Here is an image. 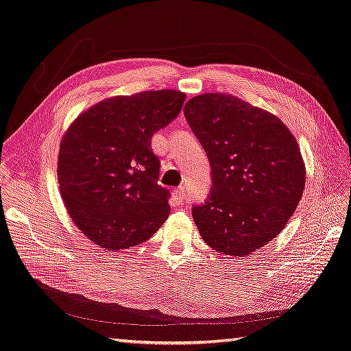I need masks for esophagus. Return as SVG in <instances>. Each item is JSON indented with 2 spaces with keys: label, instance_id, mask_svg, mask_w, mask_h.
<instances>
[{
  "label": "esophagus",
  "instance_id": "obj_1",
  "mask_svg": "<svg viewBox=\"0 0 351 351\" xmlns=\"http://www.w3.org/2000/svg\"><path fill=\"white\" fill-rule=\"evenodd\" d=\"M172 197H173L175 204H178V205L184 204V201L186 199V191H185V188H184V186H180V188L175 189V191H173V193H172Z\"/></svg>",
  "mask_w": 351,
  "mask_h": 351
}]
</instances>
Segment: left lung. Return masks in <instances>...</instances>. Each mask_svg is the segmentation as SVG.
I'll use <instances>...</instances> for the list:
<instances>
[{
  "instance_id": "obj_1",
  "label": "left lung",
  "mask_w": 351,
  "mask_h": 351,
  "mask_svg": "<svg viewBox=\"0 0 351 351\" xmlns=\"http://www.w3.org/2000/svg\"><path fill=\"white\" fill-rule=\"evenodd\" d=\"M184 114L213 179L208 198L193 205V221L218 253L249 256L279 234L302 198L300 146L276 115L234 95L193 97Z\"/></svg>"
}]
</instances>
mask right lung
I'll list each match as a JSON object with an SVG mask.
<instances>
[{"instance_id":"obj_1","label":"right lung","mask_w":351,"mask_h":351,"mask_svg":"<svg viewBox=\"0 0 351 351\" xmlns=\"http://www.w3.org/2000/svg\"><path fill=\"white\" fill-rule=\"evenodd\" d=\"M185 98L172 89L112 97L64 133L58 159L62 198L75 226L97 245L128 249L166 221L171 192L158 184L152 136L176 119Z\"/></svg>"}]
</instances>
